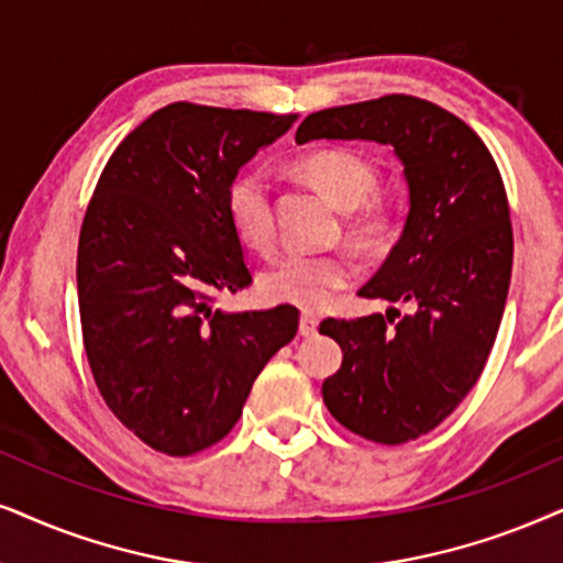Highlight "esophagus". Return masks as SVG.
Segmentation results:
<instances>
[{"label": "esophagus", "mask_w": 563, "mask_h": 563, "mask_svg": "<svg viewBox=\"0 0 563 563\" xmlns=\"http://www.w3.org/2000/svg\"><path fill=\"white\" fill-rule=\"evenodd\" d=\"M317 327H319V319L314 314H309V311H303L301 322H298V332H301V338H314Z\"/></svg>", "instance_id": "esophagus-1"}]
</instances>
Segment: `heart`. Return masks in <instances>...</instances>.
<instances>
[{"instance_id": "heart-1", "label": "heart", "mask_w": 563, "mask_h": 563, "mask_svg": "<svg viewBox=\"0 0 563 563\" xmlns=\"http://www.w3.org/2000/svg\"><path fill=\"white\" fill-rule=\"evenodd\" d=\"M298 168L314 187L330 197L340 210H358L347 233L358 246L379 249L393 239L400 212L393 202H369L379 168L366 155L347 147H324L298 161ZM225 216L241 244L267 252L275 236L273 197L265 170L246 168L236 174L225 189ZM355 267L347 254H286L260 275V294L269 303H288L298 309H322L338 290L353 280Z\"/></svg>"}]
</instances>
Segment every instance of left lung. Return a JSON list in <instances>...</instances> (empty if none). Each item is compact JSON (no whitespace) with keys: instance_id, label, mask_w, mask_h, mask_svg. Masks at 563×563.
Segmentation results:
<instances>
[{"instance_id":"8db88e82","label":"left lung","mask_w":563,"mask_h":563,"mask_svg":"<svg viewBox=\"0 0 563 563\" xmlns=\"http://www.w3.org/2000/svg\"><path fill=\"white\" fill-rule=\"evenodd\" d=\"M368 140L389 145L408 184V218L364 298L408 303L400 317L324 319L343 347L327 376V410L379 444H402L444 421L486 366L511 280V223L499 168L454 113L412 96L311 113L296 142Z\"/></svg>"}]
</instances>
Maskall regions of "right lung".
<instances>
[{
  "instance_id": "right-lung-1",
  "label": "right lung",
  "mask_w": 563,
  "mask_h": 563,
  "mask_svg": "<svg viewBox=\"0 0 563 563\" xmlns=\"http://www.w3.org/2000/svg\"><path fill=\"white\" fill-rule=\"evenodd\" d=\"M296 119L170 103L126 134L92 191L77 246L85 353L113 416L153 450L218 444L296 338V306H212L252 283L225 189Z\"/></svg>"
}]
</instances>
